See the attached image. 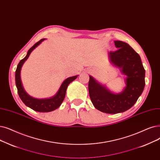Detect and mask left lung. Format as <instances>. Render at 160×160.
<instances>
[{
    "instance_id": "obj_1",
    "label": "left lung",
    "mask_w": 160,
    "mask_h": 160,
    "mask_svg": "<svg viewBox=\"0 0 160 160\" xmlns=\"http://www.w3.org/2000/svg\"><path fill=\"white\" fill-rule=\"evenodd\" d=\"M114 44L118 50L108 53L110 62L126 76V87L120 93H113L92 76H89L88 84L93 106L107 114L123 112L131 108L142 94L145 86V70L139 55L124 42L116 40Z\"/></svg>"
}]
</instances>
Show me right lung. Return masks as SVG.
<instances>
[{
  "instance_id": "right-lung-1",
  "label": "right lung",
  "mask_w": 160,
  "mask_h": 160,
  "mask_svg": "<svg viewBox=\"0 0 160 160\" xmlns=\"http://www.w3.org/2000/svg\"><path fill=\"white\" fill-rule=\"evenodd\" d=\"M44 40L46 39L45 38L41 39L40 41L38 42H37L35 44H34L30 48L29 51L27 52L26 56L23 59H22L19 61V63L17 67L16 71V74H15L16 84L18 89V93L20 97V99H22V101L23 102V103L27 107L31 108L34 110L37 111V112H51V111H53L59 108L65 99L66 91L68 84L78 77V75L74 76H72V77H69L66 80H65L61 84L56 94L52 97H50V98H46V99L34 98V97L30 96L25 91V89L22 85V80H21V70H22V66L24 64L25 61L29 57V55L31 54V53Z\"/></svg>"
}]
</instances>
